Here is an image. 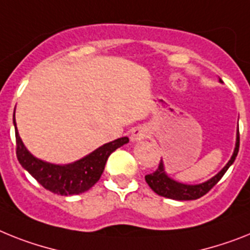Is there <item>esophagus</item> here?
Segmentation results:
<instances>
[{
    "instance_id": "esophagus-1",
    "label": "esophagus",
    "mask_w": 250,
    "mask_h": 250,
    "mask_svg": "<svg viewBox=\"0 0 250 250\" xmlns=\"http://www.w3.org/2000/svg\"><path fill=\"white\" fill-rule=\"evenodd\" d=\"M148 137V129L145 125H137L132 129V141H142Z\"/></svg>"
}]
</instances>
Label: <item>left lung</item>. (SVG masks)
<instances>
[{"instance_id": "obj_1", "label": "left lung", "mask_w": 250, "mask_h": 250, "mask_svg": "<svg viewBox=\"0 0 250 250\" xmlns=\"http://www.w3.org/2000/svg\"><path fill=\"white\" fill-rule=\"evenodd\" d=\"M239 142H240V137H239V129L238 133H236V144H235V150H234V154H232L231 159L229 160L228 164L225 165V167L222 169L220 173H217L213 178H211L209 180L205 182V183L196 184V186H190V184H183L179 183V182H175L171 178H169L165 173L164 164H163V160H160V164L157 167L156 170L154 173L147 174L145 179H146V183L150 186V188L154 190L155 193H157L159 196L167 197V198H171V200H178V201H190V200H197V198H201L202 196H205L207 192L212 189L213 187L217 184L220 179L224 177V174L226 173L230 165L235 161V157L239 152Z\"/></svg>"}]
</instances>
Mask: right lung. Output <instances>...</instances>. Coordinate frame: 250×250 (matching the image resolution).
Returning a JSON list of instances; mask_svg holds the SVG:
<instances>
[{
  "mask_svg": "<svg viewBox=\"0 0 250 250\" xmlns=\"http://www.w3.org/2000/svg\"><path fill=\"white\" fill-rule=\"evenodd\" d=\"M15 137H16V156L19 163L39 184L61 196H72L89 190L100 179L109 155L118 147L129 141L128 137H122L103 145L87 156L75 161L72 164L56 165L39 160L26 150L19 136L15 122Z\"/></svg>",
  "mask_w": 250,
  "mask_h": 250,
  "instance_id": "right-lung-1",
  "label": "right lung"
}]
</instances>
